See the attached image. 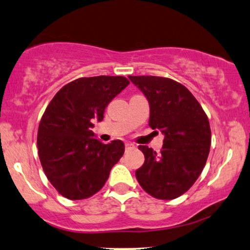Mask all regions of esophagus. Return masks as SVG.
Masks as SVG:
<instances>
[{
    "label": "esophagus",
    "mask_w": 250,
    "mask_h": 250,
    "mask_svg": "<svg viewBox=\"0 0 250 250\" xmlns=\"http://www.w3.org/2000/svg\"><path fill=\"white\" fill-rule=\"evenodd\" d=\"M125 150H129V148L134 147V144H131V143H125Z\"/></svg>",
    "instance_id": "34e87169"
}]
</instances>
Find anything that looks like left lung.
I'll use <instances>...</instances> for the list:
<instances>
[{"label": "left lung", "instance_id": "8db88e82", "mask_svg": "<svg viewBox=\"0 0 250 250\" xmlns=\"http://www.w3.org/2000/svg\"><path fill=\"white\" fill-rule=\"evenodd\" d=\"M150 104L148 125L165 135L157 153L140 145L144 165L136 170L141 187L158 200H174L194 185L203 170L211 145L208 116L190 91L158 76H129Z\"/></svg>", "mask_w": 250, "mask_h": 250}]
</instances>
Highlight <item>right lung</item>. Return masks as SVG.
I'll use <instances>...</instances> for the list:
<instances>
[{"instance_id":"1","label":"right lung","mask_w":250,"mask_h":250,"mask_svg":"<svg viewBox=\"0 0 250 250\" xmlns=\"http://www.w3.org/2000/svg\"><path fill=\"white\" fill-rule=\"evenodd\" d=\"M128 84L123 76L81 77L64 85L46 107L38 129V153L47 179L63 197L93 196L125 153L123 142L104 144L91 128Z\"/></svg>"}]
</instances>
